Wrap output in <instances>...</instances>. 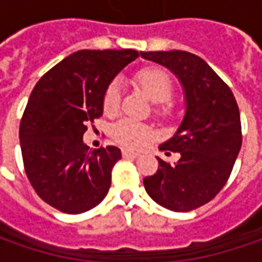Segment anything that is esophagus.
Segmentation results:
<instances>
[{
    "label": "esophagus",
    "instance_id": "34e87169",
    "mask_svg": "<svg viewBox=\"0 0 262 262\" xmlns=\"http://www.w3.org/2000/svg\"><path fill=\"white\" fill-rule=\"evenodd\" d=\"M140 155L138 153H134V151H129V150H122V157H125V159H136Z\"/></svg>",
    "mask_w": 262,
    "mask_h": 262
}]
</instances>
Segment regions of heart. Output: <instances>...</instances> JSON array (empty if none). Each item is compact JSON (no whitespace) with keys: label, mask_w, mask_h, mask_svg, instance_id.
I'll use <instances>...</instances> for the list:
<instances>
[{"label":"heart","mask_w":262,"mask_h":262,"mask_svg":"<svg viewBox=\"0 0 262 262\" xmlns=\"http://www.w3.org/2000/svg\"><path fill=\"white\" fill-rule=\"evenodd\" d=\"M133 80L153 102H156V112L160 116H170L173 114V103L170 97L175 92V83L172 77L165 70L159 67H143L137 70ZM121 105V87L118 81H111L103 90L102 106L107 115H114L118 112ZM112 137L118 144L138 150L144 147L153 138V131L144 124L133 119L119 121L112 128Z\"/></svg>","instance_id":"obj_1"}]
</instances>
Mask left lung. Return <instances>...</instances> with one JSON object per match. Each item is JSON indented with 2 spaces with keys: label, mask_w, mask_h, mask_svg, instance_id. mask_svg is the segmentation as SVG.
<instances>
[{
  "label": "left lung",
  "mask_w": 262,
  "mask_h": 262,
  "mask_svg": "<svg viewBox=\"0 0 262 262\" xmlns=\"http://www.w3.org/2000/svg\"><path fill=\"white\" fill-rule=\"evenodd\" d=\"M141 56L170 68L186 96L182 124L160 146L181 159L172 165L157 157L159 169L144 178V188L157 204L186 213L211 201L226 185L242 146L239 107L229 86L200 56L185 51H150Z\"/></svg>",
  "instance_id": "1"
}]
</instances>
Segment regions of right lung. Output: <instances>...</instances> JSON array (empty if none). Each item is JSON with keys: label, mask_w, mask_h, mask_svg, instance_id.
<instances>
[{"label": "right lung", "mask_w": 262, "mask_h": 262, "mask_svg": "<svg viewBox=\"0 0 262 262\" xmlns=\"http://www.w3.org/2000/svg\"><path fill=\"white\" fill-rule=\"evenodd\" d=\"M138 55L134 49L78 51L33 87L20 121L23 165L36 194L56 210L80 214L107 194L121 150H90L83 134L103 114L105 87Z\"/></svg>", "instance_id": "obj_1"}]
</instances>
